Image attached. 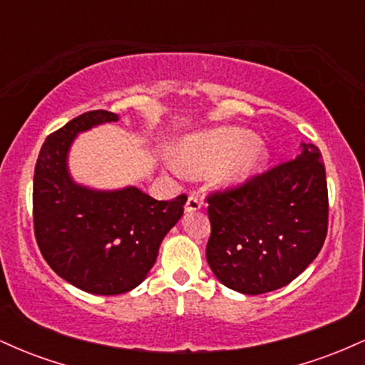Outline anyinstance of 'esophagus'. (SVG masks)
<instances>
[{"instance_id":"obj_1","label":"esophagus","mask_w":365,"mask_h":365,"mask_svg":"<svg viewBox=\"0 0 365 365\" xmlns=\"http://www.w3.org/2000/svg\"><path fill=\"white\" fill-rule=\"evenodd\" d=\"M202 199H200L199 195H195V194H190L188 195V199H187V204H185V211H188V212H194V211H199L200 207H202Z\"/></svg>"}]
</instances>
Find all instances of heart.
<instances>
[{
    "mask_svg": "<svg viewBox=\"0 0 365 365\" xmlns=\"http://www.w3.org/2000/svg\"><path fill=\"white\" fill-rule=\"evenodd\" d=\"M244 128H221L190 137L182 145V165L188 171H209L223 165L221 180L244 182L261 168L266 150Z\"/></svg>",
    "mask_w": 365,
    "mask_h": 365,
    "instance_id": "1",
    "label": "heart"
}]
</instances>
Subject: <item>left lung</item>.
Returning a JSON list of instances; mask_svg holds the SVG:
<instances>
[{
  "mask_svg": "<svg viewBox=\"0 0 365 365\" xmlns=\"http://www.w3.org/2000/svg\"><path fill=\"white\" fill-rule=\"evenodd\" d=\"M206 259L221 283L245 295L278 290L317 257L328 233L321 150L302 144L290 161L206 197Z\"/></svg>",
  "mask_w": 365,
  "mask_h": 365,
  "instance_id": "8db88e82",
  "label": "left lung"
}]
</instances>
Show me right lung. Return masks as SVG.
I'll return each instance as SVG.
<instances>
[{
  "mask_svg": "<svg viewBox=\"0 0 365 365\" xmlns=\"http://www.w3.org/2000/svg\"><path fill=\"white\" fill-rule=\"evenodd\" d=\"M116 120L111 111H87L48 135L32 188L34 235L46 262L73 287L96 295L127 293L148 276L187 202L185 194L156 200L135 187L96 192L75 185L66 171L75 135Z\"/></svg>",
  "mask_w": 365,
  "mask_h": 365,
  "instance_id": "obj_1",
  "label": "right lung"
}]
</instances>
